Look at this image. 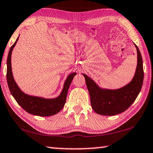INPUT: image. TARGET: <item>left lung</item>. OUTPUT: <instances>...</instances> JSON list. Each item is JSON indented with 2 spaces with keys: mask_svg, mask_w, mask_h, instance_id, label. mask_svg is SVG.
I'll use <instances>...</instances> for the list:
<instances>
[{
  "mask_svg": "<svg viewBox=\"0 0 153 153\" xmlns=\"http://www.w3.org/2000/svg\"><path fill=\"white\" fill-rule=\"evenodd\" d=\"M135 47L137 50L136 70L133 79L126 85L117 89L101 88L93 79L82 74L89 93L91 107L97 114L114 116L121 113L134 103L140 94L144 80L143 63L138 47L136 45Z\"/></svg>",
  "mask_w": 153,
  "mask_h": 153,
  "instance_id": "obj_1",
  "label": "left lung"
}]
</instances>
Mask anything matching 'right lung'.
<instances>
[{
	"instance_id": "right-lung-1",
	"label": "right lung",
	"mask_w": 153,
	"mask_h": 153,
	"mask_svg": "<svg viewBox=\"0 0 153 153\" xmlns=\"http://www.w3.org/2000/svg\"><path fill=\"white\" fill-rule=\"evenodd\" d=\"M18 39L19 36L10 48L7 61V80L11 95L19 106L30 114L40 117H49L58 113L64 106L69 87L76 73L72 72L67 76L61 94L54 98H45L25 94L18 87L14 80L11 68L12 51Z\"/></svg>"
}]
</instances>
